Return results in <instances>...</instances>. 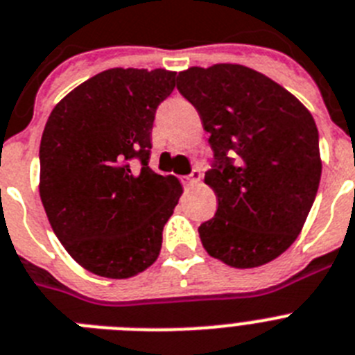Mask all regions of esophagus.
<instances>
[{"instance_id": "esophagus-1", "label": "esophagus", "mask_w": 355, "mask_h": 355, "mask_svg": "<svg viewBox=\"0 0 355 355\" xmlns=\"http://www.w3.org/2000/svg\"><path fill=\"white\" fill-rule=\"evenodd\" d=\"M202 174L199 168H193L192 174L190 175H184V178H181V181H183L184 187H196V184H199V181H201Z\"/></svg>"}]
</instances>
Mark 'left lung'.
<instances>
[{"label": "left lung", "mask_w": 355, "mask_h": 355, "mask_svg": "<svg viewBox=\"0 0 355 355\" xmlns=\"http://www.w3.org/2000/svg\"><path fill=\"white\" fill-rule=\"evenodd\" d=\"M178 89L198 109L217 162L205 174L217 211L199 226L202 248L230 268L268 264L296 241L320 187L313 114L242 64L192 66L180 71Z\"/></svg>", "instance_id": "8db88e82"}]
</instances>
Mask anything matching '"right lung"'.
<instances>
[{
    "label": "right lung",
    "mask_w": 355,
    "mask_h": 355,
    "mask_svg": "<svg viewBox=\"0 0 355 355\" xmlns=\"http://www.w3.org/2000/svg\"><path fill=\"white\" fill-rule=\"evenodd\" d=\"M175 71L111 68L69 91L41 138L39 193L69 257L93 275L131 278L156 262L183 187L148 168L150 131ZM132 157L142 162L130 168Z\"/></svg>",
    "instance_id": "1"
}]
</instances>
